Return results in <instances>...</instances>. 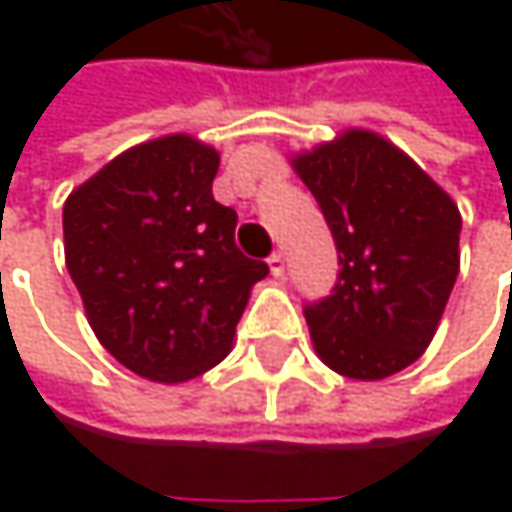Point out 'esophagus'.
<instances>
[{"label":"esophagus","instance_id":"esophagus-1","mask_svg":"<svg viewBox=\"0 0 512 512\" xmlns=\"http://www.w3.org/2000/svg\"><path fill=\"white\" fill-rule=\"evenodd\" d=\"M266 263H269V272H272L275 278H278V275H284V255H281V252H272Z\"/></svg>","mask_w":512,"mask_h":512}]
</instances>
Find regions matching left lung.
I'll return each instance as SVG.
<instances>
[{
  "instance_id": "obj_1",
  "label": "left lung",
  "mask_w": 512,
  "mask_h": 512,
  "mask_svg": "<svg viewBox=\"0 0 512 512\" xmlns=\"http://www.w3.org/2000/svg\"><path fill=\"white\" fill-rule=\"evenodd\" d=\"M335 246L332 296L305 305L311 341L335 373L376 382L430 347L460 275V210L397 145L347 130L290 159Z\"/></svg>"
}]
</instances>
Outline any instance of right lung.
<instances>
[{
    "label": "right lung",
    "mask_w": 512,
    "mask_h": 512,
    "mask_svg": "<svg viewBox=\"0 0 512 512\" xmlns=\"http://www.w3.org/2000/svg\"><path fill=\"white\" fill-rule=\"evenodd\" d=\"M219 151L186 136L136 145L64 201V260L97 341L151 382H186L231 353L269 266L213 198Z\"/></svg>",
    "instance_id": "1"
}]
</instances>
